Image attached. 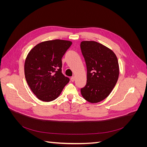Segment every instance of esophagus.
I'll use <instances>...</instances> for the list:
<instances>
[{
	"instance_id": "34e87169",
	"label": "esophagus",
	"mask_w": 147,
	"mask_h": 147,
	"mask_svg": "<svg viewBox=\"0 0 147 147\" xmlns=\"http://www.w3.org/2000/svg\"><path fill=\"white\" fill-rule=\"evenodd\" d=\"M70 80L72 81V82H74V80H75V77H71L70 78Z\"/></svg>"
}]
</instances>
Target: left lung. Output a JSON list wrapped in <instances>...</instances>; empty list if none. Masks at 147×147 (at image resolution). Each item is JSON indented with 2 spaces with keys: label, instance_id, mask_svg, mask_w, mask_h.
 Returning a JSON list of instances; mask_svg holds the SVG:
<instances>
[{
  "label": "left lung",
  "instance_id": "obj_1",
  "mask_svg": "<svg viewBox=\"0 0 147 147\" xmlns=\"http://www.w3.org/2000/svg\"><path fill=\"white\" fill-rule=\"evenodd\" d=\"M80 48L87 68L81 94L89 102L97 103L109 96L118 81V59L112 50L94 41H83Z\"/></svg>",
  "mask_w": 147,
  "mask_h": 147
}]
</instances>
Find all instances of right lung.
<instances>
[{
  "mask_svg": "<svg viewBox=\"0 0 147 147\" xmlns=\"http://www.w3.org/2000/svg\"><path fill=\"white\" fill-rule=\"evenodd\" d=\"M72 43L59 39L43 42L28 53L24 63L25 78L40 100H54L69 83V78L62 73V57Z\"/></svg>",
  "mask_w": 147,
  "mask_h": 147,
  "instance_id": "add662e5",
  "label": "right lung"
}]
</instances>
